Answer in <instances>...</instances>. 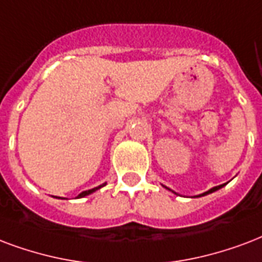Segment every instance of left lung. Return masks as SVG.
<instances>
[{
    "label": "left lung",
    "instance_id": "obj_1",
    "mask_svg": "<svg viewBox=\"0 0 262 262\" xmlns=\"http://www.w3.org/2000/svg\"><path fill=\"white\" fill-rule=\"evenodd\" d=\"M225 184H227V183H225ZM225 184H221V185H217V187H213V188H210V189H209V191H206V192L201 193V195H196V196H193V198L205 196V195H209V193H211V192H215V191H219L220 188H223V187H224ZM163 187H165V185H163ZM165 188H166V189H169V188H167V187H165ZM169 191H171V189H169ZM171 192H174V191H171ZM174 193H176V192H174ZM176 195H177V193H176Z\"/></svg>",
    "mask_w": 262,
    "mask_h": 262
}]
</instances>
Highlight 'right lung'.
<instances>
[{
  "label": "right lung",
  "instance_id": "right-lung-1",
  "mask_svg": "<svg viewBox=\"0 0 262 262\" xmlns=\"http://www.w3.org/2000/svg\"><path fill=\"white\" fill-rule=\"evenodd\" d=\"M104 185H105V183H104V184L99 185V187H95V188L88 189V191H83V192H81V193H79V195H78V198H83V196H86V195H91V193L96 192L97 189H100V188H101V187H104Z\"/></svg>",
  "mask_w": 262,
  "mask_h": 262
}]
</instances>
